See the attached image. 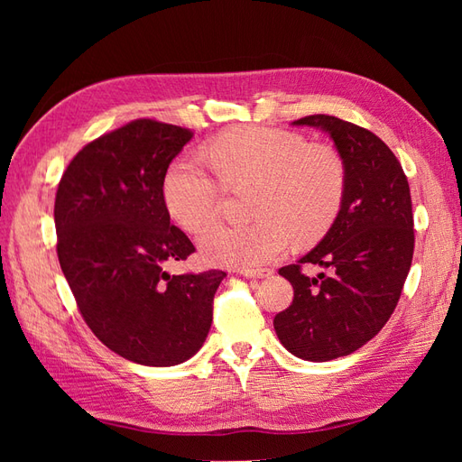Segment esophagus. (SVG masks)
Returning a JSON list of instances; mask_svg holds the SVG:
<instances>
[{
	"mask_svg": "<svg viewBox=\"0 0 462 462\" xmlns=\"http://www.w3.org/2000/svg\"><path fill=\"white\" fill-rule=\"evenodd\" d=\"M243 275L248 277V279H263V277H270L272 275V270L268 268H258V270H243Z\"/></svg>",
	"mask_w": 462,
	"mask_h": 462,
	"instance_id": "obj_1",
	"label": "esophagus"
}]
</instances>
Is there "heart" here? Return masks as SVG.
Here are the masks:
<instances>
[{
  "label": "heart",
  "mask_w": 462,
  "mask_h": 462,
  "mask_svg": "<svg viewBox=\"0 0 462 462\" xmlns=\"http://www.w3.org/2000/svg\"><path fill=\"white\" fill-rule=\"evenodd\" d=\"M227 185L258 187L254 219L246 227L214 226L200 236L206 260L227 265L268 263L282 256L289 235L297 243L318 241L337 216L345 170L337 152L306 138L250 127L217 138L209 150ZM163 204L180 229L202 231L217 214L221 189L194 158H179L163 177Z\"/></svg>",
  "instance_id": "heart-1"
}]
</instances>
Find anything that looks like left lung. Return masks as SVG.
Returning <instances> with one entry per match:
<instances>
[{"label":"left lung","mask_w":462,"mask_h":462,"mask_svg":"<svg viewBox=\"0 0 462 462\" xmlns=\"http://www.w3.org/2000/svg\"><path fill=\"white\" fill-rule=\"evenodd\" d=\"M291 125L331 138L343 162L345 189L324 239L279 270L295 297L273 318V328L291 355L328 362L358 351L395 310L414 253L411 189L395 153L374 133L333 116ZM302 263H316L328 273L304 276Z\"/></svg>","instance_id":"8db88e82"}]
</instances>
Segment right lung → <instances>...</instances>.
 I'll use <instances>...</instances> for the list:
<instances>
[{"label":"right lung","instance_id":"right-lung-1","mask_svg":"<svg viewBox=\"0 0 462 462\" xmlns=\"http://www.w3.org/2000/svg\"><path fill=\"white\" fill-rule=\"evenodd\" d=\"M192 136L136 119L82 148L55 194L58 258L82 318L107 348L143 366H175L200 351L227 275L167 272L194 253L162 194Z\"/></svg>","mask_w":462,"mask_h":462}]
</instances>
